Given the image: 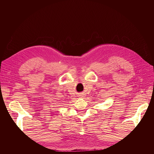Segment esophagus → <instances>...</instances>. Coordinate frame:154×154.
Returning <instances> with one entry per match:
<instances>
[{"label": "esophagus", "instance_id": "obj_1", "mask_svg": "<svg viewBox=\"0 0 154 154\" xmlns=\"http://www.w3.org/2000/svg\"><path fill=\"white\" fill-rule=\"evenodd\" d=\"M82 97H83V96H82Z\"/></svg>", "mask_w": 154, "mask_h": 154}]
</instances>
